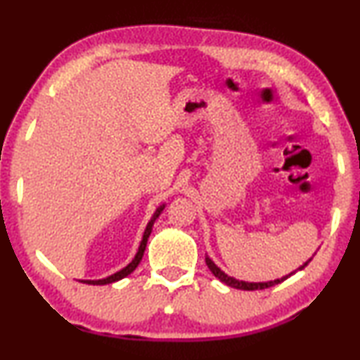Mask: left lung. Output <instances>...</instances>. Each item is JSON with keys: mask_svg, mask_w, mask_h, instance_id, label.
Masks as SVG:
<instances>
[{"mask_svg": "<svg viewBox=\"0 0 360 360\" xmlns=\"http://www.w3.org/2000/svg\"><path fill=\"white\" fill-rule=\"evenodd\" d=\"M206 260V265H208V269L211 270V272H213V275L216 278H219L221 282L223 283H226V285H229V287H233V288H239V290H264V288H269V287H274V285H277V283H280V282H283V280H287L290 275H287V277H282V278H278V280H274V282H264V283H249V282H243V280H236V278H233V277H229V275H226L223 270H221L219 267H216L214 265V262L213 260H211L210 257H206L205 259ZM309 262V260H308ZM308 262L304 264V265H302V267L300 269H304L308 265Z\"/></svg>", "mask_w": 360, "mask_h": 360, "instance_id": "1", "label": "left lung"}]
</instances>
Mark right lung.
Wrapping results in <instances>:
<instances>
[{
  "instance_id": "obj_1",
  "label": "right lung",
  "mask_w": 360,
  "mask_h": 360,
  "mask_svg": "<svg viewBox=\"0 0 360 360\" xmlns=\"http://www.w3.org/2000/svg\"><path fill=\"white\" fill-rule=\"evenodd\" d=\"M162 210H164V206H160V208H157L154 216H152V219L149 221V224H147V228H146V231H144V236H142V243H141V245H139V250H137L136 257L132 259V262H131L129 265H126V267L122 269V270H120V272L112 274V275H110V277H106V278H101V280H86V282H83V283L106 285V283L117 282V280L124 278V277H127V275H129L131 272H134V269L137 267V265H139V262L142 260V255H144V250H146V245H147V239H149V236H150V233H152V226H154V221H155L157 218H159V214H160Z\"/></svg>"
}]
</instances>
